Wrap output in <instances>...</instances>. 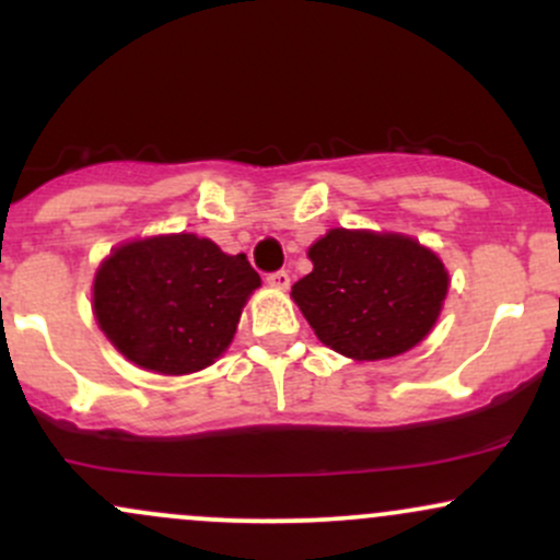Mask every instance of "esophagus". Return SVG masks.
<instances>
[{
    "label": "esophagus",
    "mask_w": 560,
    "mask_h": 560,
    "mask_svg": "<svg viewBox=\"0 0 560 560\" xmlns=\"http://www.w3.org/2000/svg\"><path fill=\"white\" fill-rule=\"evenodd\" d=\"M267 282L272 288H278V291H285L288 285H291V275L285 272V269H280V272H272V275H267Z\"/></svg>",
    "instance_id": "1"
}]
</instances>
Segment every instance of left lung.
<instances>
[{
	"instance_id": "obj_1",
	"label": "left lung",
	"mask_w": 560,
	"mask_h": 560,
	"mask_svg": "<svg viewBox=\"0 0 560 560\" xmlns=\"http://www.w3.org/2000/svg\"><path fill=\"white\" fill-rule=\"evenodd\" d=\"M312 272L291 288L323 345L352 360L408 352L430 334L448 293L443 261L398 232L328 230Z\"/></svg>"
}]
</instances>
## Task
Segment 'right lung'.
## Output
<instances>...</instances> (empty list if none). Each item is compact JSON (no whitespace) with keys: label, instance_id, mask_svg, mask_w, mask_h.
I'll list each match as a JSON object with an SVG mask.
<instances>
[{"label":"right lung","instance_id":"add662e5","mask_svg":"<svg viewBox=\"0 0 560 560\" xmlns=\"http://www.w3.org/2000/svg\"><path fill=\"white\" fill-rule=\"evenodd\" d=\"M258 285L261 278L245 254H224L197 234H158L104 258L93 282V312L130 363L182 376L221 358Z\"/></svg>","mask_w":560,"mask_h":560}]
</instances>
